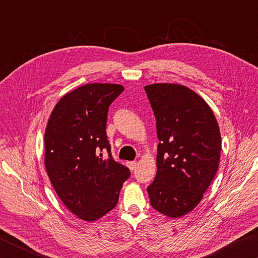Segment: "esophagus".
<instances>
[{
  "instance_id": "1",
  "label": "esophagus",
  "mask_w": 258,
  "mask_h": 258,
  "mask_svg": "<svg viewBox=\"0 0 258 258\" xmlns=\"http://www.w3.org/2000/svg\"><path fill=\"white\" fill-rule=\"evenodd\" d=\"M136 165H138V163H136V161H131V162H127V166L132 171L136 169Z\"/></svg>"
}]
</instances>
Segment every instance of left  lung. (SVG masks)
Here are the masks:
<instances>
[{
  "label": "left lung",
  "instance_id": "1",
  "mask_svg": "<svg viewBox=\"0 0 258 258\" xmlns=\"http://www.w3.org/2000/svg\"><path fill=\"white\" fill-rule=\"evenodd\" d=\"M160 143L150 204L171 218L194 210L218 170L221 138L214 112L194 90L176 84L144 87Z\"/></svg>",
  "mask_w": 258,
  "mask_h": 258
}]
</instances>
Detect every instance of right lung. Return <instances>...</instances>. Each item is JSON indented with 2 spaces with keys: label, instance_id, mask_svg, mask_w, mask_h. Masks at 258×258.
Masks as SVG:
<instances>
[{
  "label": "right lung",
  "instance_id": "right-lung-1",
  "mask_svg": "<svg viewBox=\"0 0 258 258\" xmlns=\"http://www.w3.org/2000/svg\"><path fill=\"white\" fill-rule=\"evenodd\" d=\"M124 87L87 84L66 94L50 115L44 165L55 192L78 218L94 221L114 209L131 171L113 159L106 135L108 107ZM102 150L109 153L102 159Z\"/></svg>",
  "mask_w": 258,
  "mask_h": 258
}]
</instances>
